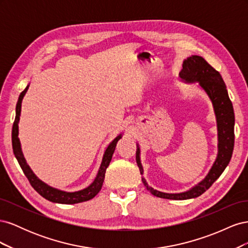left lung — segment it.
I'll use <instances>...</instances> for the list:
<instances>
[{
    "label": "left lung",
    "mask_w": 248,
    "mask_h": 248,
    "mask_svg": "<svg viewBox=\"0 0 248 248\" xmlns=\"http://www.w3.org/2000/svg\"><path fill=\"white\" fill-rule=\"evenodd\" d=\"M179 78L185 84H198L212 103L216 119L217 141H218L216 159L207 176L186 191L178 193L162 192L150 186L144 177H141V181L147 190L157 198L181 201L200 197L219 178L224 169L228 167L234 150L235 114L227 86L220 73L216 71L211 65H209L204 58L193 55L185 59L183 61V69L179 73ZM137 163L140 175H142L144 168L140 161V148L139 144H137Z\"/></svg>",
    "instance_id": "obj_1"
}]
</instances>
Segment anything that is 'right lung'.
I'll return each instance as SVG.
<instances>
[{"mask_svg": "<svg viewBox=\"0 0 248 248\" xmlns=\"http://www.w3.org/2000/svg\"><path fill=\"white\" fill-rule=\"evenodd\" d=\"M29 87H30V84L26 87V89L20 93V95L18 97V101L16 103V120H14L13 127H12L13 153H14V155H16L22 171H24V174L28 178L30 183H31L33 188L37 192H38L41 197H43L44 199H46L52 202H58V204H78V202H86V201L93 199L101 189L103 181H104V176H106V170H107L108 167L109 166L112 154H114V152H115L117 142L119 141V140L122 139L123 133H120L118 137H116L114 139V140H111L109 142V145L106 149V151H104L98 172H97L94 181L88 187H86V188H84V189L78 190V191H64L61 189L55 188V187H51L48 184L44 183L42 180H40L38 177H37L34 174L32 169L30 168V166L26 161L24 154H22L20 140L18 138V123H19L20 111H21V102L28 91Z\"/></svg>", "mask_w": 248, "mask_h": 248, "instance_id": "obj_1", "label": "right lung"}]
</instances>
